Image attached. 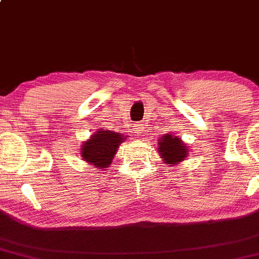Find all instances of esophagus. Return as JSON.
I'll use <instances>...</instances> for the list:
<instances>
[{"mask_svg":"<svg viewBox=\"0 0 259 259\" xmlns=\"http://www.w3.org/2000/svg\"><path fill=\"white\" fill-rule=\"evenodd\" d=\"M146 130H147V125L144 123L138 124L135 127V133H138V134H142L144 132H146Z\"/></svg>","mask_w":259,"mask_h":259,"instance_id":"esophagus-1","label":"esophagus"}]
</instances>
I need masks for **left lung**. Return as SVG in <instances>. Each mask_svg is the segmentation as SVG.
Returning <instances> with one entry per match:
<instances>
[{"label": "left lung", "instance_id": "obj_1", "mask_svg": "<svg viewBox=\"0 0 259 259\" xmlns=\"http://www.w3.org/2000/svg\"><path fill=\"white\" fill-rule=\"evenodd\" d=\"M158 153L165 164L175 165L189 156V146L174 133H168L158 139Z\"/></svg>", "mask_w": 259, "mask_h": 259}]
</instances>
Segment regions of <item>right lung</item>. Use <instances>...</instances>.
<instances>
[{"label":"right lung","instance_id":"obj_1","mask_svg":"<svg viewBox=\"0 0 259 259\" xmlns=\"http://www.w3.org/2000/svg\"><path fill=\"white\" fill-rule=\"evenodd\" d=\"M126 139H129V136L120 133L97 129V132L92 134L90 139L82 142L80 156L86 163L103 170L111 165L120 144H123Z\"/></svg>","mask_w":259,"mask_h":259}]
</instances>
